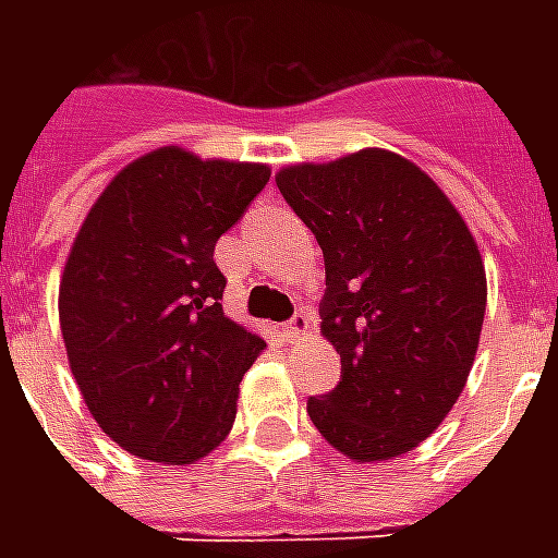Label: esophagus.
Returning a JSON list of instances; mask_svg holds the SVG:
<instances>
[{
  "label": "esophagus",
  "instance_id": "obj_1",
  "mask_svg": "<svg viewBox=\"0 0 558 558\" xmlns=\"http://www.w3.org/2000/svg\"><path fill=\"white\" fill-rule=\"evenodd\" d=\"M311 328H314V326H311V316L295 314L290 323L283 326V338L290 340V343H299V340H304V335H307Z\"/></svg>",
  "mask_w": 558,
  "mask_h": 558
}]
</instances>
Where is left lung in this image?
Segmentation results:
<instances>
[{
  "mask_svg": "<svg viewBox=\"0 0 558 558\" xmlns=\"http://www.w3.org/2000/svg\"><path fill=\"white\" fill-rule=\"evenodd\" d=\"M326 256L323 335L340 383L314 427L359 463L427 439L466 386L487 307L478 244L427 172L386 148L278 172Z\"/></svg>",
  "mask_w": 558,
  "mask_h": 558,
  "instance_id": "obj_1",
  "label": "left lung"
}]
</instances>
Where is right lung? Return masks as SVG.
Returning <instances> with one entry per match:
<instances>
[{
  "label": "right lung",
  "instance_id": "obj_1",
  "mask_svg": "<svg viewBox=\"0 0 558 558\" xmlns=\"http://www.w3.org/2000/svg\"><path fill=\"white\" fill-rule=\"evenodd\" d=\"M268 167L167 146L107 184L59 287L71 374L113 442L182 466L218 448L263 340L223 314L215 244L266 187Z\"/></svg>",
  "mask_w": 558,
  "mask_h": 558
}]
</instances>
